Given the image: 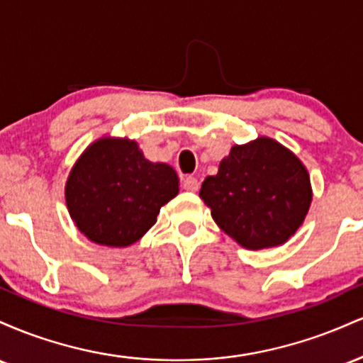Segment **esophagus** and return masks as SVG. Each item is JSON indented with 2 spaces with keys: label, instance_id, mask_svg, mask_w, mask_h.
Masks as SVG:
<instances>
[{
  "label": "esophagus",
  "instance_id": "1",
  "mask_svg": "<svg viewBox=\"0 0 363 363\" xmlns=\"http://www.w3.org/2000/svg\"><path fill=\"white\" fill-rule=\"evenodd\" d=\"M182 187H184L186 191H191V193H196V191L199 189V181L196 177H184V181H182Z\"/></svg>",
  "mask_w": 363,
  "mask_h": 363
}]
</instances>
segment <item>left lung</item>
Instances as JSON below:
<instances>
[{"label": "left lung", "mask_w": 363, "mask_h": 363, "mask_svg": "<svg viewBox=\"0 0 363 363\" xmlns=\"http://www.w3.org/2000/svg\"><path fill=\"white\" fill-rule=\"evenodd\" d=\"M199 198L215 223L251 251L285 244L303 223L312 203L311 176L291 150L259 136L234 145L208 176Z\"/></svg>", "instance_id": "left-lung-1"}]
</instances>
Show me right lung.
I'll return each instance as SVG.
<instances>
[{"label": "right lung", "mask_w": 363, "mask_h": 363, "mask_svg": "<svg viewBox=\"0 0 363 363\" xmlns=\"http://www.w3.org/2000/svg\"><path fill=\"white\" fill-rule=\"evenodd\" d=\"M177 193L176 170L147 160L135 140L116 136H102L83 150L65 186L78 230L107 247L138 242Z\"/></svg>", "instance_id": "add662e5"}]
</instances>
